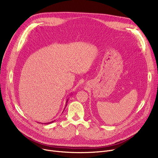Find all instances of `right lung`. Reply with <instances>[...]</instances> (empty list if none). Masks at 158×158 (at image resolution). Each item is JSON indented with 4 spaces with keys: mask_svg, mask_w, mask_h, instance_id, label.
<instances>
[{
    "mask_svg": "<svg viewBox=\"0 0 158 158\" xmlns=\"http://www.w3.org/2000/svg\"><path fill=\"white\" fill-rule=\"evenodd\" d=\"M68 101H69V98H67V100H66V106H65V107H66V105H67V102H68ZM65 107H64V109H65ZM64 111V110H63ZM55 120H54V121H52V122H47V124H50V123H52V122H54Z\"/></svg>",
    "mask_w": 158,
    "mask_h": 158,
    "instance_id": "right-lung-1",
    "label": "right lung"
}]
</instances>
